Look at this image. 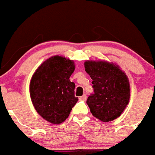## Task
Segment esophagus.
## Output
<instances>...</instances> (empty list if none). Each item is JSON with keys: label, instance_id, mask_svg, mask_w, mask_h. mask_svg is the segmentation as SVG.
I'll return each mask as SVG.
<instances>
[{"label": "esophagus", "instance_id": "esophagus-1", "mask_svg": "<svg viewBox=\"0 0 155 155\" xmlns=\"http://www.w3.org/2000/svg\"><path fill=\"white\" fill-rule=\"evenodd\" d=\"M79 99V100H81V101H86V94H84L83 95L80 96Z\"/></svg>", "mask_w": 155, "mask_h": 155}]
</instances>
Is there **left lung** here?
<instances>
[{
	"mask_svg": "<svg viewBox=\"0 0 155 155\" xmlns=\"http://www.w3.org/2000/svg\"><path fill=\"white\" fill-rule=\"evenodd\" d=\"M84 65L93 85L94 93L86 101L92 115L104 122L119 117L130 98L126 75L118 66L105 61H86Z\"/></svg>",
	"mask_w": 155,
	"mask_h": 155,
	"instance_id": "8db88e82",
	"label": "left lung"
}]
</instances>
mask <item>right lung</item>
<instances>
[{"instance_id": "1", "label": "right lung", "mask_w": 155, "mask_h": 155, "mask_svg": "<svg viewBox=\"0 0 155 155\" xmlns=\"http://www.w3.org/2000/svg\"><path fill=\"white\" fill-rule=\"evenodd\" d=\"M74 69L73 60L55 56L43 62L32 76L33 105L39 115L51 123L63 122L79 99L75 96V83L69 80Z\"/></svg>"}]
</instances>
